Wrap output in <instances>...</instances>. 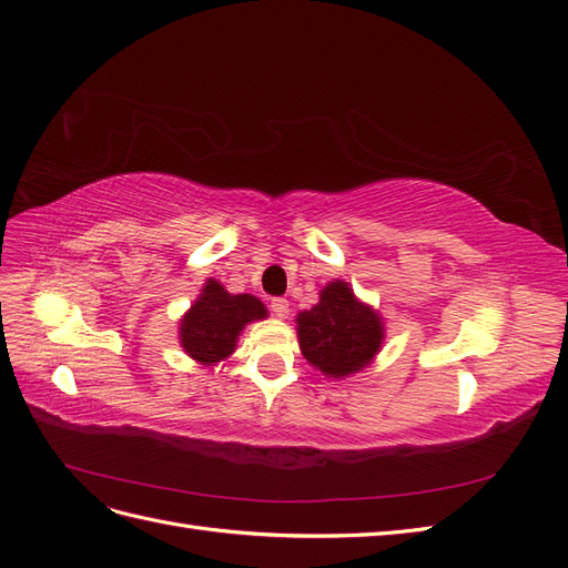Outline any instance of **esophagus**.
<instances>
[{
	"label": "esophagus",
	"instance_id": "obj_1",
	"mask_svg": "<svg viewBox=\"0 0 568 568\" xmlns=\"http://www.w3.org/2000/svg\"><path fill=\"white\" fill-rule=\"evenodd\" d=\"M270 307H272V313L277 315V317H286V313H288V301H286V298H272V301H270Z\"/></svg>",
	"mask_w": 568,
	"mask_h": 568
}]
</instances>
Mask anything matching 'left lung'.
Segmentation results:
<instances>
[{"label": "left lung", "mask_w": 568, "mask_h": 568, "mask_svg": "<svg viewBox=\"0 0 568 568\" xmlns=\"http://www.w3.org/2000/svg\"><path fill=\"white\" fill-rule=\"evenodd\" d=\"M382 320L357 303L346 282H332L320 303L298 315L303 357L326 376H348L372 363L382 346Z\"/></svg>", "instance_id": "1"}]
</instances>
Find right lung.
Segmentation results:
<instances>
[{"label":"right lung","instance_id":"1","mask_svg":"<svg viewBox=\"0 0 568 568\" xmlns=\"http://www.w3.org/2000/svg\"><path fill=\"white\" fill-rule=\"evenodd\" d=\"M265 315V305L255 296H232L225 286L209 280L203 294L182 320V348L203 365L217 363L234 351L236 336L244 329V324L263 320Z\"/></svg>","mask_w":568,"mask_h":568}]
</instances>
